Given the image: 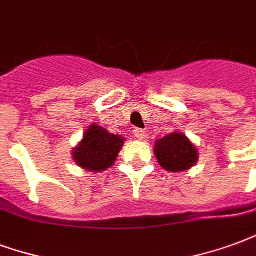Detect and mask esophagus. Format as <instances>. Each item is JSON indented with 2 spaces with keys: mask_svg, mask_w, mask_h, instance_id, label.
<instances>
[{
  "mask_svg": "<svg viewBox=\"0 0 256 256\" xmlns=\"http://www.w3.org/2000/svg\"><path fill=\"white\" fill-rule=\"evenodd\" d=\"M134 136H135L136 139H139V140H142L144 136H146V134H144V130H140V128H135L134 130Z\"/></svg>",
  "mask_w": 256,
  "mask_h": 256,
  "instance_id": "esophagus-1",
  "label": "esophagus"
}]
</instances>
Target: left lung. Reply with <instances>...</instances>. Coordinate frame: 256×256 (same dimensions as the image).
<instances>
[{
	"label": "left lung",
	"mask_w": 256,
	"mask_h": 256,
	"mask_svg": "<svg viewBox=\"0 0 256 256\" xmlns=\"http://www.w3.org/2000/svg\"><path fill=\"white\" fill-rule=\"evenodd\" d=\"M154 152L160 165L169 172L187 170L198 161L195 146L180 132L169 134L156 140Z\"/></svg>",
	"instance_id": "8db88e82"
}]
</instances>
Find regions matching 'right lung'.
<instances>
[{"instance_id":"obj_1","label":"right lung","mask_w":256,"mask_h":256,"mask_svg":"<svg viewBox=\"0 0 256 256\" xmlns=\"http://www.w3.org/2000/svg\"><path fill=\"white\" fill-rule=\"evenodd\" d=\"M124 138L109 134L105 128L91 126L83 135V140L74 151V162L91 172L106 170L114 164Z\"/></svg>"}]
</instances>
